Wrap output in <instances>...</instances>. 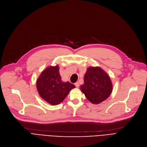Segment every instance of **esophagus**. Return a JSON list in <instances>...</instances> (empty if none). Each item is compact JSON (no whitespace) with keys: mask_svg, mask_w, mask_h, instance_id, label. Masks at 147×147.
I'll use <instances>...</instances> for the list:
<instances>
[{"mask_svg":"<svg viewBox=\"0 0 147 147\" xmlns=\"http://www.w3.org/2000/svg\"><path fill=\"white\" fill-rule=\"evenodd\" d=\"M74 85H75V86H76V88H79V83L78 82H76L75 84H74Z\"/></svg>","mask_w":147,"mask_h":147,"instance_id":"34e87169","label":"esophagus"}]
</instances>
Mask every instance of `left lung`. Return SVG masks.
<instances>
[{"label":"left lung","instance_id":"obj_1","mask_svg":"<svg viewBox=\"0 0 147 147\" xmlns=\"http://www.w3.org/2000/svg\"><path fill=\"white\" fill-rule=\"evenodd\" d=\"M80 89L93 104L106 100L112 91V84L108 74L100 67H89L84 76V84Z\"/></svg>","mask_w":147,"mask_h":147}]
</instances>
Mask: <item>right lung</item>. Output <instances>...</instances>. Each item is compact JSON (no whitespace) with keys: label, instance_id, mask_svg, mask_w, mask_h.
<instances>
[{"label":"right lung","instance_id":"obj_1","mask_svg":"<svg viewBox=\"0 0 147 147\" xmlns=\"http://www.w3.org/2000/svg\"><path fill=\"white\" fill-rule=\"evenodd\" d=\"M58 65L50 66L41 73L36 80V88L41 97L52 105H57L65 98L75 86L61 80Z\"/></svg>","mask_w":147,"mask_h":147}]
</instances>
